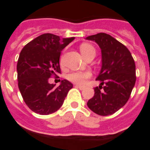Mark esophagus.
<instances>
[{
  "instance_id": "obj_1",
  "label": "esophagus",
  "mask_w": 150,
  "mask_h": 150,
  "mask_svg": "<svg viewBox=\"0 0 150 150\" xmlns=\"http://www.w3.org/2000/svg\"><path fill=\"white\" fill-rule=\"evenodd\" d=\"M75 87L76 88H78L79 89H80V90H83V89H84L86 87L85 86H83V85H80V84H75Z\"/></svg>"
}]
</instances>
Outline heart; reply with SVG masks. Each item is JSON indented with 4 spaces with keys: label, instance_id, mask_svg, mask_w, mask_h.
Segmentation results:
<instances>
[{
    "label": "heart",
    "instance_id": "obj_1",
    "mask_svg": "<svg viewBox=\"0 0 150 150\" xmlns=\"http://www.w3.org/2000/svg\"><path fill=\"white\" fill-rule=\"evenodd\" d=\"M80 51L85 58H87L88 56L91 55V54L96 55V49L88 43L82 44L80 46ZM91 75V74L90 71H75L71 73L69 75L68 78L71 81L79 83V84H82L84 83L86 79L90 78Z\"/></svg>",
    "mask_w": 150,
    "mask_h": 150
}]
</instances>
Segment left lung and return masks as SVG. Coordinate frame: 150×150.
<instances>
[{"label": "left lung", "mask_w": 150, "mask_h": 150, "mask_svg": "<svg viewBox=\"0 0 150 150\" xmlns=\"http://www.w3.org/2000/svg\"><path fill=\"white\" fill-rule=\"evenodd\" d=\"M86 39L94 41L101 49L102 67L94 88V96L88 107L100 116H109L120 109L129 100L136 83L134 59L128 48L111 35L104 33L91 35Z\"/></svg>", "instance_id": "obj_1"}]
</instances>
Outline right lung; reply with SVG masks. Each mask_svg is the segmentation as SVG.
<instances>
[{"label":"right lung","instance_id":"obj_1","mask_svg":"<svg viewBox=\"0 0 150 150\" xmlns=\"http://www.w3.org/2000/svg\"><path fill=\"white\" fill-rule=\"evenodd\" d=\"M75 38H61L52 34H43L21 50L17 65L18 88L25 103L40 115H49L59 110L73 84L63 79L58 87L50 84L49 78L61 73V51Z\"/></svg>","mask_w":150,"mask_h":150}]
</instances>
